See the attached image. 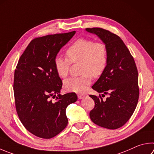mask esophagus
Here are the masks:
<instances>
[{"mask_svg": "<svg viewBox=\"0 0 154 154\" xmlns=\"http://www.w3.org/2000/svg\"><path fill=\"white\" fill-rule=\"evenodd\" d=\"M78 98L79 99H83L85 97V95H82V94H78Z\"/></svg>", "mask_w": 154, "mask_h": 154, "instance_id": "34e87169", "label": "esophagus"}]
</instances>
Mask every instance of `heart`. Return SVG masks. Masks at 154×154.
<instances>
[{
  "mask_svg": "<svg viewBox=\"0 0 154 154\" xmlns=\"http://www.w3.org/2000/svg\"><path fill=\"white\" fill-rule=\"evenodd\" d=\"M68 58L57 56L54 65L58 76L65 78L69 74L72 63H81L82 76L73 77L64 82V88L68 91L85 93L91 84L92 76L99 77L104 73L108 65V49L101 42L90 39L79 38L66 50Z\"/></svg>",
  "mask_w": 154,
  "mask_h": 154,
  "instance_id": "heart-1",
  "label": "heart"
}]
</instances>
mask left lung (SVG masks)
<instances>
[{
  "label": "left lung",
  "instance_id": "obj_1",
  "mask_svg": "<svg viewBox=\"0 0 154 154\" xmlns=\"http://www.w3.org/2000/svg\"><path fill=\"white\" fill-rule=\"evenodd\" d=\"M101 39L108 49V65L91 87L100 94L109 95L106 100L101 96L89 95L95 102L89 112L91 121L100 127L116 129L132 116L137 105L139 89L138 71L135 60L121 38L100 27L86 28Z\"/></svg>",
  "mask_w": 154,
  "mask_h": 154
}]
</instances>
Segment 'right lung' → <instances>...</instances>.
<instances>
[{"label": "right lung", "mask_w": 154, "mask_h": 154, "mask_svg": "<svg viewBox=\"0 0 154 154\" xmlns=\"http://www.w3.org/2000/svg\"><path fill=\"white\" fill-rule=\"evenodd\" d=\"M75 32L33 39L16 66L13 91L17 112L25 128L38 137L50 139L60 133L68 124L66 107L77 100L75 93L60 94L63 83L54 65L58 52Z\"/></svg>", "instance_id": "add662e5"}]
</instances>
